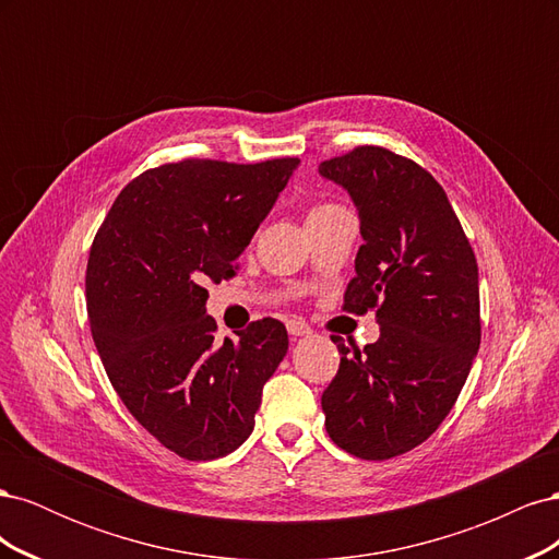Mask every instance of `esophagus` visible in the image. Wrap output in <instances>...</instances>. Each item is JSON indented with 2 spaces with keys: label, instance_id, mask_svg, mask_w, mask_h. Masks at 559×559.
<instances>
[{
  "label": "esophagus",
  "instance_id": "1",
  "mask_svg": "<svg viewBox=\"0 0 559 559\" xmlns=\"http://www.w3.org/2000/svg\"><path fill=\"white\" fill-rule=\"evenodd\" d=\"M286 331H289V335H294V337L310 335V333H312L310 324H306V321L298 319V317H292L289 321H286Z\"/></svg>",
  "mask_w": 559,
  "mask_h": 559
}]
</instances>
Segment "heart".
<instances>
[{
    "label": "heart",
    "instance_id": "1",
    "mask_svg": "<svg viewBox=\"0 0 559 559\" xmlns=\"http://www.w3.org/2000/svg\"><path fill=\"white\" fill-rule=\"evenodd\" d=\"M333 210H341L337 205H333V202H319V205H314L312 210H310V214L308 216H319V214H329V212H333Z\"/></svg>",
    "mask_w": 559,
    "mask_h": 559
}]
</instances>
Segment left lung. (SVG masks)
<instances>
[{
    "mask_svg": "<svg viewBox=\"0 0 559 559\" xmlns=\"http://www.w3.org/2000/svg\"><path fill=\"white\" fill-rule=\"evenodd\" d=\"M352 195L364 245L343 310L376 312V343L331 341L341 366L321 394L331 441L359 460L425 443L452 411L480 347L478 263L450 200L425 167L364 144L319 165Z\"/></svg>",
    "mask_w": 559,
    "mask_h": 559,
    "instance_id": "1",
    "label": "left lung"
}]
</instances>
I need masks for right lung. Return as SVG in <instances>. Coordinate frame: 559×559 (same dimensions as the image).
<instances>
[{
	"label": "right lung",
	"mask_w": 559,
	"mask_h": 559,
	"mask_svg": "<svg viewBox=\"0 0 559 559\" xmlns=\"http://www.w3.org/2000/svg\"><path fill=\"white\" fill-rule=\"evenodd\" d=\"M298 158H183L142 173L97 228L86 267L95 347L130 415L189 462L238 450L263 384L289 349L265 317L216 341L205 282L238 273V257Z\"/></svg>",
	"instance_id": "obj_1"
}]
</instances>
